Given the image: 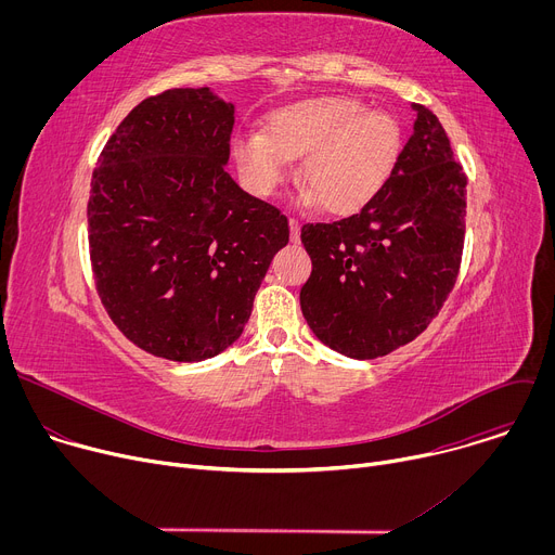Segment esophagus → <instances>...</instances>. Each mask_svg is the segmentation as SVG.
<instances>
[{"mask_svg":"<svg viewBox=\"0 0 555 555\" xmlns=\"http://www.w3.org/2000/svg\"><path fill=\"white\" fill-rule=\"evenodd\" d=\"M289 240L294 244L300 242V221L298 219H289Z\"/></svg>","mask_w":555,"mask_h":555,"instance_id":"esophagus-1","label":"esophagus"}]
</instances>
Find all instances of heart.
<instances>
[{
    "label": "heart",
    "instance_id": "b5f03b06",
    "mask_svg": "<svg viewBox=\"0 0 555 555\" xmlns=\"http://www.w3.org/2000/svg\"><path fill=\"white\" fill-rule=\"evenodd\" d=\"M402 151L392 116L369 112L351 96L309 99L274 112L266 133L234 140L242 173L259 193H272L302 157L300 180L309 199L332 215H353L388 182Z\"/></svg>",
    "mask_w": 555,
    "mask_h": 555
}]
</instances>
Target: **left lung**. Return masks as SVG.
Wrapping results in <instances>:
<instances>
[{"label":"left lung","instance_id":"1","mask_svg":"<svg viewBox=\"0 0 555 555\" xmlns=\"http://www.w3.org/2000/svg\"><path fill=\"white\" fill-rule=\"evenodd\" d=\"M384 189L356 215L305 223L309 330L334 351L373 360L415 340L454 287L465 236L463 167L424 105Z\"/></svg>","mask_w":555,"mask_h":555}]
</instances>
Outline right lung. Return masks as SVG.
Instances as JSON below:
<instances>
[{"mask_svg": "<svg viewBox=\"0 0 555 555\" xmlns=\"http://www.w3.org/2000/svg\"><path fill=\"white\" fill-rule=\"evenodd\" d=\"M234 105L208 88L144 99L99 155L88 202L96 292L142 351L199 362L242 336L287 217L225 173Z\"/></svg>", "mask_w": 555, "mask_h": 555, "instance_id": "obj_1", "label": "right lung"}]
</instances>
